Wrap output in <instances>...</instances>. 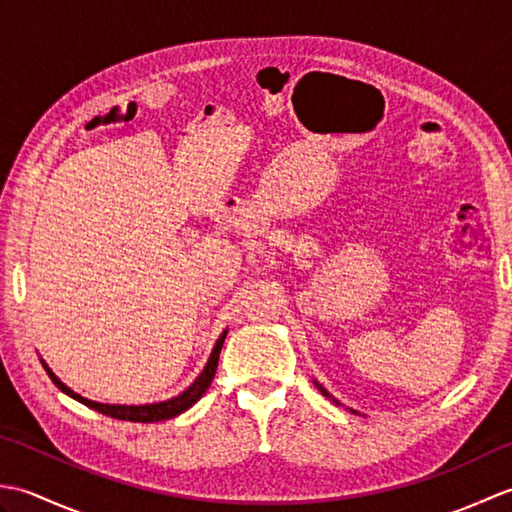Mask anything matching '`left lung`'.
<instances>
[{"mask_svg": "<svg viewBox=\"0 0 512 512\" xmlns=\"http://www.w3.org/2000/svg\"><path fill=\"white\" fill-rule=\"evenodd\" d=\"M314 385H317V389H319V391H321V394H323V396H325V398H330V400H332V402H334V405H341V402H339V400H336V398H334V396H332V394H330V391H328V389H325V387H323V385H321V383H319V380H314ZM347 409H350V411H352V413H356V416H361V413H358V411H356V409H352V407H347Z\"/></svg>", "mask_w": 512, "mask_h": 512, "instance_id": "8db88e82", "label": "left lung"}]
</instances>
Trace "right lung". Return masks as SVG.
Instances as JSON below:
<instances>
[{"label": "right lung", "instance_id": "right-lung-1", "mask_svg": "<svg viewBox=\"0 0 512 512\" xmlns=\"http://www.w3.org/2000/svg\"><path fill=\"white\" fill-rule=\"evenodd\" d=\"M228 330H224L220 334V339L215 341V347L213 352L209 356V361H206L204 369L200 372V376L193 380V383L182 391V394L173 396L169 400H160V402H149V405H107V402H96V400H88L83 398L81 394H76V391H72L68 385L61 383L59 376L52 372V369L48 367V363L43 361L41 358V365L43 369H46L48 376L52 378V383L57 385L63 394H68L70 398L79 400L81 405L90 407L94 411L99 413H105V416L110 418H116V420H129V422H160V420H169V418H176L180 416L182 411H187L189 407H193L195 402H198L204 394L206 389H209L211 380L215 376V369H217V361H220V352H222V345H224V339H226Z\"/></svg>", "mask_w": 512, "mask_h": 512}]
</instances>
